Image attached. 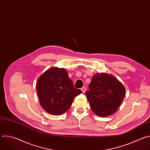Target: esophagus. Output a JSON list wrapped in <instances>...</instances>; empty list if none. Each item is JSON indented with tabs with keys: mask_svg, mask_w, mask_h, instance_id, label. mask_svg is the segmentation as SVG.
I'll use <instances>...</instances> for the list:
<instances>
[{
	"mask_svg": "<svg viewBox=\"0 0 150 150\" xmlns=\"http://www.w3.org/2000/svg\"><path fill=\"white\" fill-rule=\"evenodd\" d=\"M81 91L83 92V93H85V91H86V87H83L82 88H81Z\"/></svg>",
	"mask_w": 150,
	"mask_h": 150,
	"instance_id": "34e87169",
	"label": "esophagus"
}]
</instances>
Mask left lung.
<instances>
[{"instance_id": "1", "label": "left lung", "mask_w": 150, "mask_h": 150, "mask_svg": "<svg viewBox=\"0 0 150 150\" xmlns=\"http://www.w3.org/2000/svg\"><path fill=\"white\" fill-rule=\"evenodd\" d=\"M85 93L93 112L98 116L115 113L125 96L123 85L114 76L106 73L95 74Z\"/></svg>"}]
</instances>
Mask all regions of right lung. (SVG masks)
Segmentation results:
<instances>
[{
  "instance_id": "obj_1",
  "label": "right lung",
  "mask_w": 150,
  "mask_h": 150,
  "mask_svg": "<svg viewBox=\"0 0 150 150\" xmlns=\"http://www.w3.org/2000/svg\"><path fill=\"white\" fill-rule=\"evenodd\" d=\"M36 84L41 107L53 115H61L68 110L74 98L82 93L74 88L64 68H49L38 78Z\"/></svg>"
}]
</instances>
